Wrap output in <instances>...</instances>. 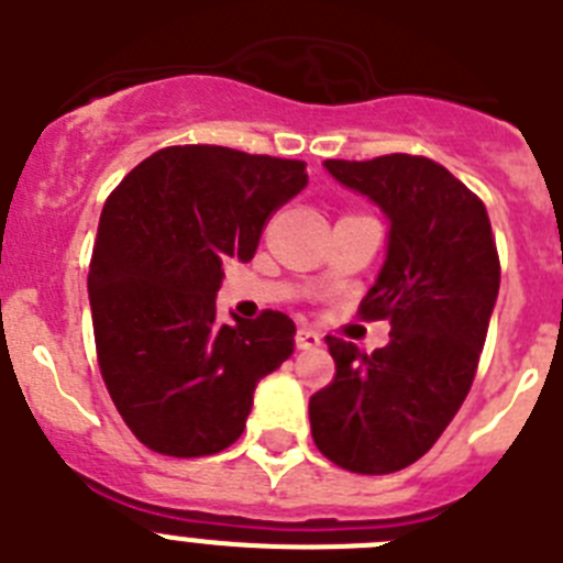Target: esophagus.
<instances>
[{
	"label": "esophagus",
	"instance_id": "esophagus-1",
	"mask_svg": "<svg viewBox=\"0 0 563 563\" xmlns=\"http://www.w3.org/2000/svg\"><path fill=\"white\" fill-rule=\"evenodd\" d=\"M296 346L298 350H316V346H321V335H318L316 330L301 327V330L296 332Z\"/></svg>",
	"mask_w": 563,
	"mask_h": 563
}]
</instances>
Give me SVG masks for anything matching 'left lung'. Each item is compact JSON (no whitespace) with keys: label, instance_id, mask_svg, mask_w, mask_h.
<instances>
[{"label":"left lung","instance_id":"1","mask_svg":"<svg viewBox=\"0 0 563 563\" xmlns=\"http://www.w3.org/2000/svg\"><path fill=\"white\" fill-rule=\"evenodd\" d=\"M324 166L391 220L386 265L357 307L391 332L372 355L327 335L335 377L310 397L312 440L343 471L395 474L440 440L474 383L499 296V251L485 202L429 157Z\"/></svg>","mask_w":563,"mask_h":563}]
</instances>
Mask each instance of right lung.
Returning a JSON list of instances; mask_svg holds the SVG:
<instances>
[{
  "label": "right lung",
  "instance_id": "obj_1",
  "mask_svg": "<svg viewBox=\"0 0 563 563\" xmlns=\"http://www.w3.org/2000/svg\"><path fill=\"white\" fill-rule=\"evenodd\" d=\"M307 166L225 146H166L103 202L89 307L114 409L154 454L191 460L242 437L256 383L292 355L296 324L262 310L220 324L228 258L251 262Z\"/></svg>",
  "mask_w": 563,
  "mask_h": 563
}]
</instances>
